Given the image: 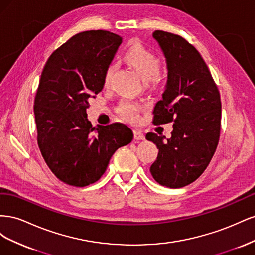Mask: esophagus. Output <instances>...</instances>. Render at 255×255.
I'll list each match as a JSON object with an SVG mask.
<instances>
[{
    "label": "esophagus",
    "instance_id": "1",
    "mask_svg": "<svg viewBox=\"0 0 255 255\" xmlns=\"http://www.w3.org/2000/svg\"><path fill=\"white\" fill-rule=\"evenodd\" d=\"M144 134L142 132H140V130L138 129H135L134 130V139L136 140H144Z\"/></svg>",
    "mask_w": 255,
    "mask_h": 255
}]
</instances>
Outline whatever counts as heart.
I'll list each match as a JSON object with an SVG mask.
<instances>
[{"label": "heart", "mask_w": 255, "mask_h": 255, "mask_svg": "<svg viewBox=\"0 0 255 255\" xmlns=\"http://www.w3.org/2000/svg\"><path fill=\"white\" fill-rule=\"evenodd\" d=\"M128 64L132 66L141 76V79L149 83H156L160 72L159 59L152 52L140 44H135L129 48L125 55ZM114 72V65L107 66L103 76L104 85H109ZM140 107L137 104L125 100L118 106V113L128 120H136Z\"/></svg>", "instance_id": "1"}]
</instances>
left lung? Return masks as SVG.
<instances>
[{"instance_id":"8db88e82","label":"left lung","mask_w":255,"mask_h":255,"mask_svg":"<svg viewBox=\"0 0 255 255\" xmlns=\"http://www.w3.org/2000/svg\"><path fill=\"white\" fill-rule=\"evenodd\" d=\"M166 57L168 80L153 111L154 125L173 122L171 137L148 133L157 158L150 172L158 184L181 188L201 175L217 149L221 126L220 94L200 53L183 37L155 30Z\"/></svg>"}]
</instances>
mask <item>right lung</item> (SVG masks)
I'll list each match as a JSON object with an SVG mask.
<instances>
[{
  "label": "right lung",
  "mask_w": 255,
  "mask_h": 255,
  "mask_svg": "<svg viewBox=\"0 0 255 255\" xmlns=\"http://www.w3.org/2000/svg\"><path fill=\"white\" fill-rule=\"evenodd\" d=\"M121 42L107 30L79 33L51 54L42 70L34 102L38 146L51 171L71 186L97 182L113 154L133 139L123 123L92 127L86 113Z\"/></svg>",
  "instance_id": "1"
}]
</instances>
